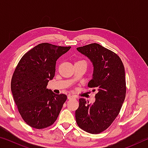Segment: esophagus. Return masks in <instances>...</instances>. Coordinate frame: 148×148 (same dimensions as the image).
Segmentation results:
<instances>
[{"label":"esophagus","instance_id":"esophagus-1","mask_svg":"<svg viewBox=\"0 0 148 148\" xmlns=\"http://www.w3.org/2000/svg\"><path fill=\"white\" fill-rule=\"evenodd\" d=\"M74 98H75V97L74 96H72V95H69V96H68V99L69 100H71L72 99H74Z\"/></svg>","mask_w":148,"mask_h":148}]
</instances>
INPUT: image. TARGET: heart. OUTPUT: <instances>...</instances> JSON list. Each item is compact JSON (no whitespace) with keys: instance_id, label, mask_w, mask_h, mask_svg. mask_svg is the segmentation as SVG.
Here are the masks:
<instances>
[{"instance_id":"heart-1","label":"heart","mask_w":148,"mask_h":148,"mask_svg":"<svg viewBox=\"0 0 148 148\" xmlns=\"http://www.w3.org/2000/svg\"><path fill=\"white\" fill-rule=\"evenodd\" d=\"M77 62H86V61H84V60H82V61H77Z\"/></svg>"}]
</instances>
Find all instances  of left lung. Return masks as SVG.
Instances as JSON below:
<instances>
[{
	"label": "left lung",
	"instance_id": "left-lung-1",
	"mask_svg": "<svg viewBox=\"0 0 148 148\" xmlns=\"http://www.w3.org/2000/svg\"><path fill=\"white\" fill-rule=\"evenodd\" d=\"M91 60L94 66L88 87L97 90L95 102L89 104L79 99L76 110V123L80 129L91 134H99L114 122L126 95V80L123 62L117 55L101 45L92 43L77 47Z\"/></svg>",
	"mask_w": 148,
	"mask_h": 148
}]
</instances>
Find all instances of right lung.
<instances>
[{"label":"right lung","instance_id":"1","mask_svg":"<svg viewBox=\"0 0 148 148\" xmlns=\"http://www.w3.org/2000/svg\"><path fill=\"white\" fill-rule=\"evenodd\" d=\"M71 46L42 43L21 57L11 81L14 99L22 119L32 128L42 129L54 123L66 101L46 88L56 72V61Z\"/></svg>","mask_w":148,"mask_h":148}]
</instances>
